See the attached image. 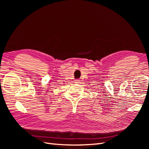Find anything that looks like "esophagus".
<instances>
[{
    "label": "esophagus",
    "instance_id": "1",
    "mask_svg": "<svg viewBox=\"0 0 149 149\" xmlns=\"http://www.w3.org/2000/svg\"><path fill=\"white\" fill-rule=\"evenodd\" d=\"M79 79H75L74 80V83H79Z\"/></svg>",
    "mask_w": 149,
    "mask_h": 149
}]
</instances>
